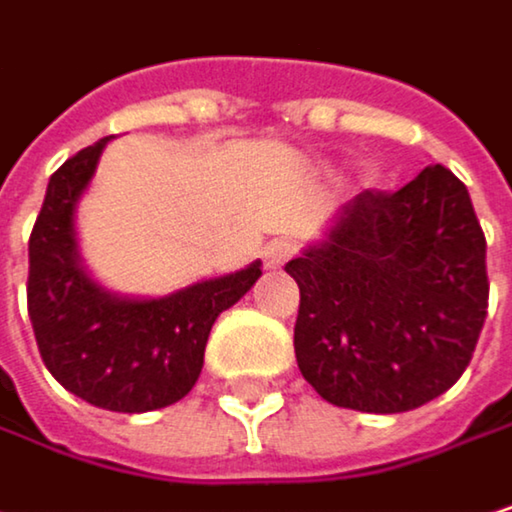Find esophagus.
<instances>
[{"label":"esophagus","instance_id":"obj_1","mask_svg":"<svg viewBox=\"0 0 512 512\" xmlns=\"http://www.w3.org/2000/svg\"><path fill=\"white\" fill-rule=\"evenodd\" d=\"M294 254V242H288V239H273L267 248H264V264L270 267V270H279L288 258Z\"/></svg>","mask_w":512,"mask_h":512}]
</instances>
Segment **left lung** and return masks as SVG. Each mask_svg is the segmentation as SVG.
<instances>
[{
  "label": "left lung",
  "mask_w": 512,
  "mask_h": 512,
  "mask_svg": "<svg viewBox=\"0 0 512 512\" xmlns=\"http://www.w3.org/2000/svg\"><path fill=\"white\" fill-rule=\"evenodd\" d=\"M285 270L300 285L297 366L330 405L414 411L471 363L489 306L486 236L447 167L357 194Z\"/></svg>",
  "instance_id": "left-lung-1"
}]
</instances>
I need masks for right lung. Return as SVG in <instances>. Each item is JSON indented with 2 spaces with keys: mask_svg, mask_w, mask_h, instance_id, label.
<instances>
[{
  "mask_svg": "<svg viewBox=\"0 0 512 512\" xmlns=\"http://www.w3.org/2000/svg\"><path fill=\"white\" fill-rule=\"evenodd\" d=\"M110 137L71 155L47 182L29 236V321L50 375L83 402L143 414L194 387L215 318L261 279V261L167 297H122L83 264L74 212Z\"/></svg>",
  "mask_w": 512,
  "mask_h": 512,
  "instance_id": "1",
  "label": "right lung"
}]
</instances>
